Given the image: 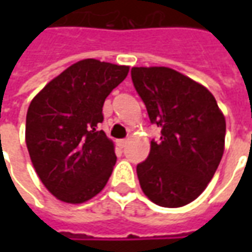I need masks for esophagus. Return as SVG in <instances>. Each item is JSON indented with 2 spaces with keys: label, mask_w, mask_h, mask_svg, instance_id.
I'll use <instances>...</instances> for the list:
<instances>
[{
  "label": "esophagus",
  "mask_w": 252,
  "mask_h": 252,
  "mask_svg": "<svg viewBox=\"0 0 252 252\" xmlns=\"http://www.w3.org/2000/svg\"><path fill=\"white\" fill-rule=\"evenodd\" d=\"M117 144L120 146L121 148L123 147H126V139H120V140H117Z\"/></svg>",
  "instance_id": "obj_1"
}]
</instances>
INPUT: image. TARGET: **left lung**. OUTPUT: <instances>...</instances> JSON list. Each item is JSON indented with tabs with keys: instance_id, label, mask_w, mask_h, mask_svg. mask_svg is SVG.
I'll use <instances>...</instances> for the list:
<instances>
[{
	"instance_id": "left-lung-1",
	"label": "left lung",
	"mask_w": 252,
	"mask_h": 252,
	"mask_svg": "<svg viewBox=\"0 0 252 252\" xmlns=\"http://www.w3.org/2000/svg\"><path fill=\"white\" fill-rule=\"evenodd\" d=\"M133 86L153 124L162 128L136 173L157 205L194 201L216 173L224 153L225 119L206 88L169 67H133Z\"/></svg>"
}]
</instances>
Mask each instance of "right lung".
Segmentation results:
<instances>
[{
	"label": "right lung",
	"instance_id": "1",
	"mask_svg": "<svg viewBox=\"0 0 252 252\" xmlns=\"http://www.w3.org/2000/svg\"><path fill=\"white\" fill-rule=\"evenodd\" d=\"M129 67L83 59L32 99L25 142L39 178L58 200L81 204L104 189L116 163L113 142L98 124L110 92Z\"/></svg>",
	"mask_w": 252,
	"mask_h": 252
}]
</instances>
